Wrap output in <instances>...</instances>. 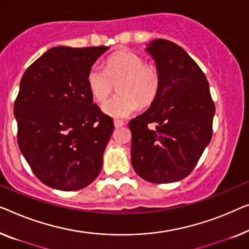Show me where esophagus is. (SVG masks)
<instances>
[{
    "instance_id": "obj_1",
    "label": "esophagus",
    "mask_w": 249,
    "mask_h": 249,
    "mask_svg": "<svg viewBox=\"0 0 249 249\" xmlns=\"http://www.w3.org/2000/svg\"><path fill=\"white\" fill-rule=\"evenodd\" d=\"M113 124H114V127H116V128H119V127H122V125H124V122L122 121V120H119V119H114Z\"/></svg>"
}]
</instances>
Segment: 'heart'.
I'll use <instances>...</instances> for the list:
<instances>
[{
  "label": "heart",
  "mask_w": 249,
  "mask_h": 249,
  "mask_svg": "<svg viewBox=\"0 0 249 249\" xmlns=\"http://www.w3.org/2000/svg\"><path fill=\"white\" fill-rule=\"evenodd\" d=\"M86 83L93 98L99 102L112 92L118 83L119 94L107 99L102 106L103 113L112 118H125L147 107L157 96L160 85L158 70L146 64L138 53L121 50L109 57L104 68L99 64L89 67Z\"/></svg>",
  "instance_id": "heart-1"
}]
</instances>
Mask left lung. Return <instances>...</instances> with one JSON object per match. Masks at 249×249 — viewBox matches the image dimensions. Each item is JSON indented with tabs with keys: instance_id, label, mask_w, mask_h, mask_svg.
Wrapping results in <instances>:
<instances>
[{
	"instance_id": "1",
	"label": "left lung",
	"mask_w": 249,
	"mask_h": 249,
	"mask_svg": "<svg viewBox=\"0 0 249 249\" xmlns=\"http://www.w3.org/2000/svg\"><path fill=\"white\" fill-rule=\"evenodd\" d=\"M145 50L160 85L148 109L129 122L131 164L147 182H178L193 171L210 142L214 103L207 77L182 47L155 39Z\"/></svg>"
}]
</instances>
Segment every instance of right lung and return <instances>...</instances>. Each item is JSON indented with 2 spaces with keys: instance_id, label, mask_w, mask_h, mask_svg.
Instances as JSON below:
<instances>
[{
  "instance_id": "obj_1",
  "label": "right lung",
  "mask_w": 249,
  "mask_h": 249,
  "mask_svg": "<svg viewBox=\"0 0 249 249\" xmlns=\"http://www.w3.org/2000/svg\"><path fill=\"white\" fill-rule=\"evenodd\" d=\"M109 47L49 49L28 67L14 103L19 148L47 186L76 191L98 178L112 135L86 75Z\"/></svg>"
}]
</instances>
